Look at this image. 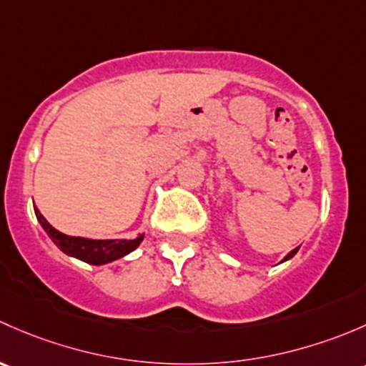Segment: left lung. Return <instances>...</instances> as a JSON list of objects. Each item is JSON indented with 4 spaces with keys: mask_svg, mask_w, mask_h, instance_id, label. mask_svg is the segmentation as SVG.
<instances>
[{
    "mask_svg": "<svg viewBox=\"0 0 366 366\" xmlns=\"http://www.w3.org/2000/svg\"><path fill=\"white\" fill-rule=\"evenodd\" d=\"M297 250H300V247H297V248H295V250H291V252H289V254L287 255H285V259H284V261H289V259H291V257H295V255H296V252Z\"/></svg>",
    "mask_w": 366,
    "mask_h": 366,
    "instance_id": "left-lung-1",
    "label": "left lung"
}]
</instances>
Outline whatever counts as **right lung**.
<instances>
[{
    "instance_id": "obj_1",
    "label": "right lung",
    "mask_w": 366,
    "mask_h": 366,
    "mask_svg": "<svg viewBox=\"0 0 366 366\" xmlns=\"http://www.w3.org/2000/svg\"><path fill=\"white\" fill-rule=\"evenodd\" d=\"M35 214L36 220H39L40 225L44 227V231L47 232L49 238L52 239V243H54L59 250L65 252L70 257L88 262V264L100 266L116 261V259L125 257L127 254L134 252L135 248L141 244V241L144 239V234H141L135 239H88L79 238V236H66L63 234V232H59L58 229L52 227V225L45 220L44 214L36 208Z\"/></svg>"
}]
</instances>
